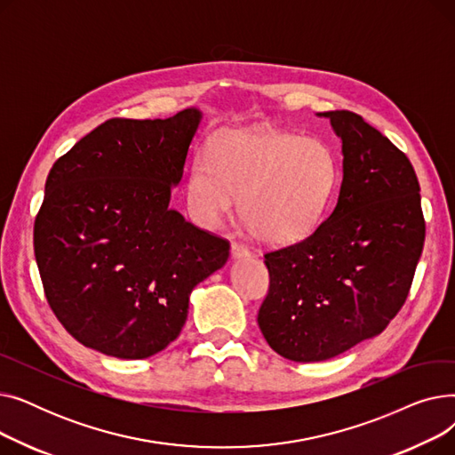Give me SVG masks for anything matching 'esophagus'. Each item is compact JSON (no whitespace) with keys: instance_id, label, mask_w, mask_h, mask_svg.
<instances>
[{"instance_id":"1","label":"esophagus","mask_w":455,"mask_h":455,"mask_svg":"<svg viewBox=\"0 0 455 455\" xmlns=\"http://www.w3.org/2000/svg\"><path fill=\"white\" fill-rule=\"evenodd\" d=\"M230 252H232L234 258H245V256H249V249L243 243H240V242H232Z\"/></svg>"}]
</instances>
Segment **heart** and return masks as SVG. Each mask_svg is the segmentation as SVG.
Returning a JSON list of instances; mask_svg holds the SVG:
<instances>
[{
	"mask_svg": "<svg viewBox=\"0 0 455 455\" xmlns=\"http://www.w3.org/2000/svg\"><path fill=\"white\" fill-rule=\"evenodd\" d=\"M338 179L336 153L319 138L232 132L191 164L186 199L191 218L213 228L240 196L237 212L258 240L291 245L319 227Z\"/></svg>",
	"mask_w": 455,
	"mask_h": 455,
	"instance_id": "obj_1",
	"label": "heart"
}]
</instances>
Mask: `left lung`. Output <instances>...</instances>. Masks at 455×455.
Masks as SVG:
<instances>
[{
	"instance_id": "8db88e82",
	"label": "left lung",
	"mask_w": 455,
	"mask_h": 455,
	"mask_svg": "<svg viewBox=\"0 0 455 455\" xmlns=\"http://www.w3.org/2000/svg\"><path fill=\"white\" fill-rule=\"evenodd\" d=\"M317 116L341 138L338 204L302 242L264 254L271 282L258 312L269 347L300 363L386 330L408 299L426 235L410 158L360 114Z\"/></svg>"
}]
</instances>
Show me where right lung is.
Instances as JSON below:
<instances>
[{"label":"right lung","instance_id":"right-lung-1","mask_svg":"<svg viewBox=\"0 0 455 455\" xmlns=\"http://www.w3.org/2000/svg\"><path fill=\"white\" fill-rule=\"evenodd\" d=\"M201 110L108 119L60 156L35 220L44 293L79 343L143 360L179 338L196 285L228 242L170 208Z\"/></svg>","mask_w":455,"mask_h":455}]
</instances>
